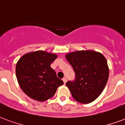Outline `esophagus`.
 Masks as SVG:
<instances>
[{"label":"esophagus","instance_id":"obj_1","mask_svg":"<svg viewBox=\"0 0 125 125\" xmlns=\"http://www.w3.org/2000/svg\"><path fill=\"white\" fill-rule=\"evenodd\" d=\"M63 81L64 83H65L67 82V79H66V77H63Z\"/></svg>","mask_w":125,"mask_h":125}]
</instances>
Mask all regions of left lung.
Masks as SVG:
<instances>
[{"mask_svg": "<svg viewBox=\"0 0 125 125\" xmlns=\"http://www.w3.org/2000/svg\"><path fill=\"white\" fill-rule=\"evenodd\" d=\"M65 58L74 70L75 79L66 85L77 102L87 104L100 95L109 78L107 60L102 53L93 50L76 51Z\"/></svg>", "mask_w": 125, "mask_h": 125, "instance_id": "8db88e82", "label": "left lung"}]
</instances>
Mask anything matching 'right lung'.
Returning a JSON list of instances; mask_svg holds the SVG:
<instances>
[{
    "label": "right lung",
    "instance_id": "obj_1",
    "mask_svg": "<svg viewBox=\"0 0 125 125\" xmlns=\"http://www.w3.org/2000/svg\"><path fill=\"white\" fill-rule=\"evenodd\" d=\"M57 57L55 53L40 50L26 53L19 59L16 66V78L28 97L45 101L52 97L58 87L63 84L50 67Z\"/></svg>",
    "mask_w": 125,
    "mask_h": 125
}]
</instances>
